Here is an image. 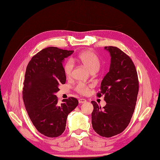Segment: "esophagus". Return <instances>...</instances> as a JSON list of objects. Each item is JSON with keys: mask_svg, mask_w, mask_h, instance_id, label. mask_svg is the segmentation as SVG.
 <instances>
[{"mask_svg": "<svg viewBox=\"0 0 160 160\" xmlns=\"http://www.w3.org/2000/svg\"><path fill=\"white\" fill-rule=\"evenodd\" d=\"M79 102L80 104H83V103H85L86 102V100H85V98H80L79 100Z\"/></svg>", "mask_w": 160, "mask_h": 160, "instance_id": "obj_1", "label": "esophagus"}]
</instances>
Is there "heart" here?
I'll list each match as a JSON object with an SVG mask.
<instances>
[{
	"mask_svg": "<svg viewBox=\"0 0 160 160\" xmlns=\"http://www.w3.org/2000/svg\"><path fill=\"white\" fill-rule=\"evenodd\" d=\"M75 60L79 63L83 64L91 72L98 71L100 66V62L98 57L91 50H86L80 53L75 58ZM63 68L65 75L67 77L71 76L73 69V64L72 62H66L63 66ZM76 90L81 93H85L88 90V86L83 83H79L76 86Z\"/></svg>",
	"mask_w": 160,
	"mask_h": 160,
	"instance_id": "1",
	"label": "heart"
}]
</instances>
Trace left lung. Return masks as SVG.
I'll list each match as a JSON object with an SVG mask.
<instances>
[{"instance_id":"8db88e82","label":"left lung","mask_w":160,"mask_h":160,"mask_svg":"<svg viewBox=\"0 0 160 160\" xmlns=\"http://www.w3.org/2000/svg\"><path fill=\"white\" fill-rule=\"evenodd\" d=\"M104 49L111 58L110 68L97 96H104L107 104L101 108L95 101H92V124L97 134L109 138L122 132L130 122L137 100L138 79L129 56L116 47H104Z\"/></svg>"}]
</instances>
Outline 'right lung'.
Instances as JSON below:
<instances>
[{"mask_svg": "<svg viewBox=\"0 0 160 160\" xmlns=\"http://www.w3.org/2000/svg\"><path fill=\"white\" fill-rule=\"evenodd\" d=\"M74 51L54 47L42 49L27 66L23 88V100L33 125L48 137H58L66 129L68 114L77 107V99L71 97L58 103L55 95L67 77L62 63Z\"/></svg>", "mask_w": 160, "mask_h": 160, "instance_id": "obj_1", "label": "right lung"}]
</instances>
